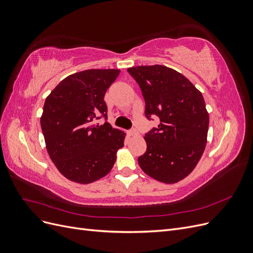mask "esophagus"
Segmentation results:
<instances>
[{
  "instance_id": "34e87169",
  "label": "esophagus",
  "mask_w": 253,
  "mask_h": 253,
  "mask_svg": "<svg viewBox=\"0 0 253 253\" xmlns=\"http://www.w3.org/2000/svg\"><path fill=\"white\" fill-rule=\"evenodd\" d=\"M127 134H128V136H135V135H137L138 133H137L136 129H131V131L127 132Z\"/></svg>"
}]
</instances>
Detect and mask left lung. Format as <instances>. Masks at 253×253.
Returning <instances> with one entry per match:
<instances>
[{"instance_id": "left-lung-1", "label": "left lung", "mask_w": 253, "mask_h": 253, "mask_svg": "<svg viewBox=\"0 0 253 253\" xmlns=\"http://www.w3.org/2000/svg\"><path fill=\"white\" fill-rule=\"evenodd\" d=\"M138 83L148 119L158 127L145 134L147 151L138 157L141 170L158 181L175 183L194 170L207 143L209 114L202 93L185 76L164 65L127 68Z\"/></svg>"}]
</instances>
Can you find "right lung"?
I'll return each mask as SVG.
<instances>
[{"label":"right lung","mask_w":253,"mask_h":253,"mask_svg":"<svg viewBox=\"0 0 253 253\" xmlns=\"http://www.w3.org/2000/svg\"><path fill=\"white\" fill-rule=\"evenodd\" d=\"M119 70H87L68 76L44 103L41 127L52 163L64 177L86 185L108 175L124 147L126 133L105 117L104 95Z\"/></svg>","instance_id":"add662e5"}]
</instances>
